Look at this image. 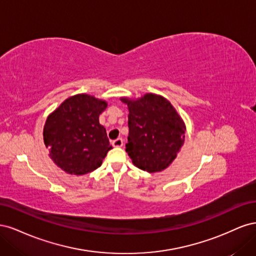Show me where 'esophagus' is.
Wrapping results in <instances>:
<instances>
[{
    "label": "esophagus",
    "mask_w": 256,
    "mask_h": 256,
    "mask_svg": "<svg viewBox=\"0 0 256 256\" xmlns=\"http://www.w3.org/2000/svg\"><path fill=\"white\" fill-rule=\"evenodd\" d=\"M112 145H113L114 147H122V146L124 145V141H122V138H116V140H114V141L112 142Z\"/></svg>",
    "instance_id": "1"
}]
</instances>
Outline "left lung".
Segmentation results:
<instances>
[{"mask_svg": "<svg viewBox=\"0 0 256 256\" xmlns=\"http://www.w3.org/2000/svg\"><path fill=\"white\" fill-rule=\"evenodd\" d=\"M128 106L126 152L132 164L148 173L164 171L184 145L186 126L168 99L145 94L138 99L120 98Z\"/></svg>", "mask_w": 256, "mask_h": 256, "instance_id": "obj_1", "label": "left lung"}]
</instances>
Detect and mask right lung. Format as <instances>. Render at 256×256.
<instances>
[{
  "instance_id": "add662e5",
  "label": "right lung",
  "mask_w": 256,
  "mask_h": 256,
  "mask_svg": "<svg viewBox=\"0 0 256 256\" xmlns=\"http://www.w3.org/2000/svg\"><path fill=\"white\" fill-rule=\"evenodd\" d=\"M104 100L88 94L67 98L46 120L44 142L50 158L68 174L84 175L102 164L112 146L99 115Z\"/></svg>"
}]
</instances>
